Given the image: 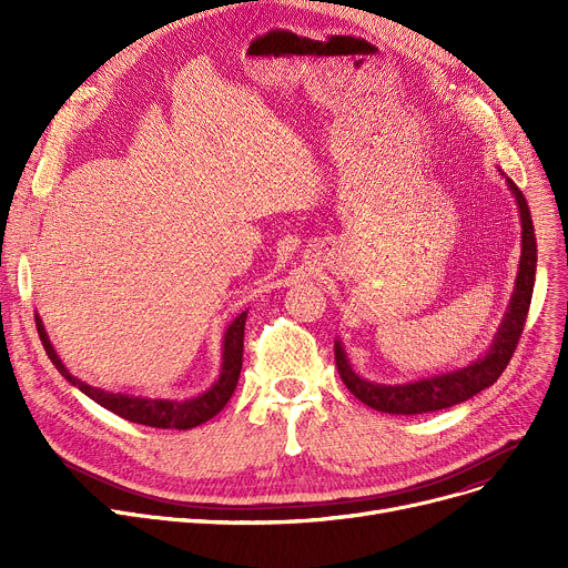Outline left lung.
<instances>
[{
    "label": "left lung",
    "mask_w": 568,
    "mask_h": 568,
    "mask_svg": "<svg viewBox=\"0 0 568 568\" xmlns=\"http://www.w3.org/2000/svg\"><path fill=\"white\" fill-rule=\"evenodd\" d=\"M504 179H506V186H509V191L514 193L518 212H520L523 251H520V264H518V276H516L511 302H509V306H506V313L499 322V329L495 332V338H493L488 352L484 356H479L476 362H471L469 366L452 371V373L414 379L407 384H377V382L364 379L362 375L354 373L343 343L336 341L334 349H336V366H338L341 379L345 382L349 394H354L368 407H373L377 412H386V414H424V412L452 407L463 400H469L471 396L493 386L497 382V377L504 373L506 364L511 362L514 349L523 334L529 302H531V292H534L536 236H534L529 206H527L523 191L511 182L509 176H504Z\"/></svg>",
    "instance_id": "8db88e82"
}]
</instances>
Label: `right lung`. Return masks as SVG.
Segmentation results:
<instances>
[{
  "instance_id": "1",
  "label": "right lung",
  "mask_w": 568,
  "mask_h": 568,
  "mask_svg": "<svg viewBox=\"0 0 568 568\" xmlns=\"http://www.w3.org/2000/svg\"><path fill=\"white\" fill-rule=\"evenodd\" d=\"M246 315L248 311L239 313L223 334V354H221V373L219 379L209 386L204 394H197L193 398L186 400H170V398H142V396H131V394H114V392H105L99 389V386L87 384L82 379H78L75 375L69 373V368L64 366V362L59 359L57 349L52 347L45 326L41 322V315L37 313V329L39 336L43 341V347L50 356V362L54 364V368L62 373V377H67L73 386L92 398L94 403H99L101 407L114 412L122 416V419H129L133 424L140 426H149V428H174V430H189L195 428L214 416L227 405V400L232 398L236 382H239V373H242V359H244V326H246Z\"/></svg>"
}]
</instances>
